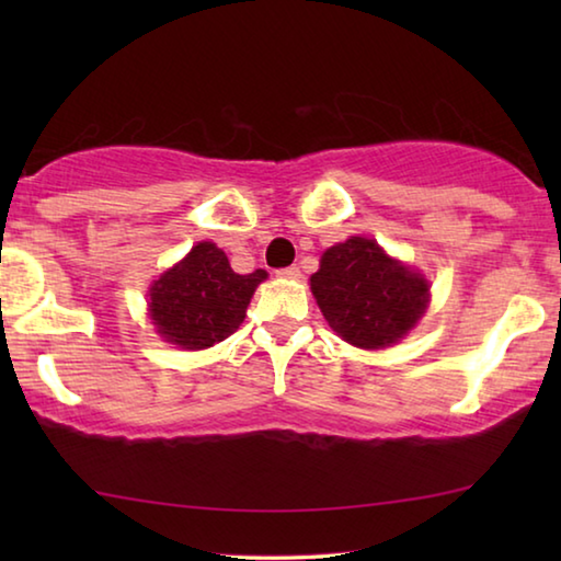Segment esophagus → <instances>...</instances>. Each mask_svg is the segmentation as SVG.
Listing matches in <instances>:
<instances>
[{
    "instance_id": "obj_1",
    "label": "esophagus",
    "mask_w": 561,
    "mask_h": 561,
    "mask_svg": "<svg viewBox=\"0 0 561 561\" xmlns=\"http://www.w3.org/2000/svg\"><path fill=\"white\" fill-rule=\"evenodd\" d=\"M277 277H282V279H299L301 272H299V267H284V270H277Z\"/></svg>"
}]
</instances>
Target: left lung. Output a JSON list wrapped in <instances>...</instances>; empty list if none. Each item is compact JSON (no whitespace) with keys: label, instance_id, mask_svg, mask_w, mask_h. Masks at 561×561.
Instances as JSON below:
<instances>
[{"label":"left lung","instance_id":"8db88e82","mask_svg":"<svg viewBox=\"0 0 561 561\" xmlns=\"http://www.w3.org/2000/svg\"><path fill=\"white\" fill-rule=\"evenodd\" d=\"M311 291L329 327L360 348L396 344L428 307V282L366 237L329 247Z\"/></svg>","mask_w":561,"mask_h":561}]
</instances>
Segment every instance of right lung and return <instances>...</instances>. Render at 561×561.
Wrapping results in <instances>:
<instances>
[{
    "instance_id": "right-lung-1",
    "label": "right lung",
    "mask_w": 561,
    "mask_h": 561,
    "mask_svg": "<svg viewBox=\"0 0 561 561\" xmlns=\"http://www.w3.org/2000/svg\"><path fill=\"white\" fill-rule=\"evenodd\" d=\"M267 272L237 274L227 254L201 242L150 287V319L158 334L183 348H207L234 334Z\"/></svg>"
}]
</instances>
